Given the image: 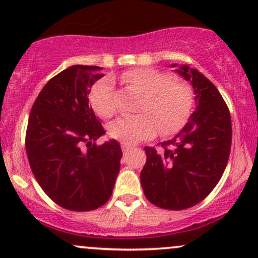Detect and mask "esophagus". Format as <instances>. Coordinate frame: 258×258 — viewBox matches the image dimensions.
<instances>
[{
  "instance_id": "34e87169",
  "label": "esophagus",
  "mask_w": 258,
  "mask_h": 258,
  "mask_svg": "<svg viewBox=\"0 0 258 258\" xmlns=\"http://www.w3.org/2000/svg\"><path fill=\"white\" fill-rule=\"evenodd\" d=\"M121 148H122V152H128L130 149H132V146H130L127 143H122L121 144Z\"/></svg>"
}]
</instances>
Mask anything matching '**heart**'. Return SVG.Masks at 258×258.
Returning <instances> with one entry per match:
<instances>
[{
  "label": "heart",
  "mask_w": 258,
  "mask_h": 258,
  "mask_svg": "<svg viewBox=\"0 0 258 258\" xmlns=\"http://www.w3.org/2000/svg\"><path fill=\"white\" fill-rule=\"evenodd\" d=\"M121 81L147 97L142 110L149 114L123 116L111 123L110 135L127 144L155 137L161 128L171 133L184 125L193 106L190 88L176 84L170 74L149 68L128 70ZM91 103L100 117H111L117 110V99L110 79H103L91 92ZM152 115H150V114Z\"/></svg>",
  "instance_id": "heart-1"
}]
</instances>
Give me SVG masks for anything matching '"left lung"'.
Returning <instances> with one entry per match:
<instances>
[{
  "label": "left lung",
  "instance_id": "1",
  "mask_svg": "<svg viewBox=\"0 0 258 258\" xmlns=\"http://www.w3.org/2000/svg\"><path fill=\"white\" fill-rule=\"evenodd\" d=\"M191 85L195 110L162 149L144 148L141 183L147 199L167 210L191 207L212 191L226 170L232 146V120L216 86L197 69L171 64Z\"/></svg>",
  "mask_w": 258,
  "mask_h": 258
}]
</instances>
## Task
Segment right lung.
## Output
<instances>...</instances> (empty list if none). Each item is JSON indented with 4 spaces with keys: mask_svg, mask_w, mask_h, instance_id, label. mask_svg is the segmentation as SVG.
Returning <instances> with one entry per match:
<instances>
[{
    "mask_svg": "<svg viewBox=\"0 0 258 258\" xmlns=\"http://www.w3.org/2000/svg\"><path fill=\"white\" fill-rule=\"evenodd\" d=\"M103 68L73 65L49 80L32 105L26 130L29 164L43 191L72 211H91L111 197L122 152L90 105ZM86 148H84V144Z\"/></svg>",
    "mask_w": 258,
    "mask_h": 258,
    "instance_id": "add662e5",
    "label": "right lung"
}]
</instances>
